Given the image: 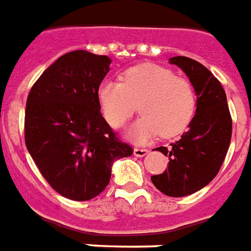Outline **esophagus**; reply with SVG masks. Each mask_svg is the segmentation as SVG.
<instances>
[{
  "mask_svg": "<svg viewBox=\"0 0 251 251\" xmlns=\"http://www.w3.org/2000/svg\"><path fill=\"white\" fill-rule=\"evenodd\" d=\"M148 153H149V150L145 149V148H134L135 157H144V155H146Z\"/></svg>",
  "mask_w": 251,
  "mask_h": 251,
  "instance_id": "1",
  "label": "esophagus"
}]
</instances>
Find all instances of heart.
Masks as SVG:
<instances>
[{
  "label": "heart",
  "mask_w": 251,
  "mask_h": 251,
  "mask_svg": "<svg viewBox=\"0 0 251 251\" xmlns=\"http://www.w3.org/2000/svg\"><path fill=\"white\" fill-rule=\"evenodd\" d=\"M98 98L109 125L121 129L140 110L135 126L138 141L159 134L172 138L190 125L197 109L193 83L168 68L144 64L130 68L121 82L106 81L100 86Z\"/></svg>",
  "instance_id": "heart-1"
}]
</instances>
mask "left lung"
Returning <instances> with one entry per match:
<instances>
[{"label": "left lung", "mask_w": 251, "mask_h": 251, "mask_svg": "<svg viewBox=\"0 0 251 251\" xmlns=\"http://www.w3.org/2000/svg\"><path fill=\"white\" fill-rule=\"evenodd\" d=\"M170 64L186 73L197 94V111L189 130L170 148L159 146L169 155L162 174L151 176V182L169 197H185L201 190L218 174L231 140V116L226 94L209 69L187 57H173Z\"/></svg>", "instance_id": "obj_1"}]
</instances>
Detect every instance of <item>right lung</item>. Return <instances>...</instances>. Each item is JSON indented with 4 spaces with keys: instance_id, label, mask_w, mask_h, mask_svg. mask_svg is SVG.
<instances>
[{
    "instance_id": "1",
    "label": "right lung",
    "mask_w": 251,
    "mask_h": 251,
    "mask_svg": "<svg viewBox=\"0 0 251 251\" xmlns=\"http://www.w3.org/2000/svg\"><path fill=\"white\" fill-rule=\"evenodd\" d=\"M109 65L106 55L66 53L41 74L27 96V150L46 182L73 201L101 194L113 162L133 154L100 110L98 89Z\"/></svg>"
}]
</instances>
